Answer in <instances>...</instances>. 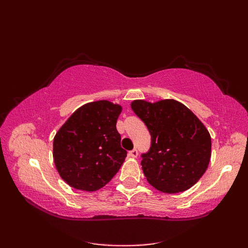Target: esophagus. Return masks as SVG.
<instances>
[{
	"label": "esophagus",
	"instance_id": "1",
	"mask_svg": "<svg viewBox=\"0 0 248 248\" xmlns=\"http://www.w3.org/2000/svg\"><path fill=\"white\" fill-rule=\"evenodd\" d=\"M128 155L131 157H136V156H138V155H139V152H138V150H136V149H132L131 151H129Z\"/></svg>",
	"mask_w": 248,
	"mask_h": 248
}]
</instances>
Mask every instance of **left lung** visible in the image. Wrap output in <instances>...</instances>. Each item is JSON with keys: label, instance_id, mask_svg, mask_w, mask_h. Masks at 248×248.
<instances>
[{"label": "left lung", "instance_id": "8db88e82", "mask_svg": "<svg viewBox=\"0 0 248 248\" xmlns=\"http://www.w3.org/2000/svg\"><path fill=\"white\" fill-rule=\"evenodd\" d=\"M133 112L144 121L151 145L141 168L152 186L167 194L186 191L207 170L211 136L186 105L172 99L150 103L135 100Z\"/></svg>", "mask_w": 248, "mask_h": 248}]
</instances>
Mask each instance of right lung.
Instances as JSON below:
<instances>
[{
    "label": "right lung",
    "mask_w": 248,
    "mask_h": 248,
    "mask_svg": "<svg viewBox=\"0 0 248 248\" xmlns=\"http://www.w3.org/2000/svg\"><path fill=\"white\" fill-rule=\"evenodd\" d=\"M121 107L100 100L78 108L56 133L53 157L71 187L93 192L117 173L127 156L116 129Z\"/></svg>",
    "instance_id": "1"
}]
</instances>
